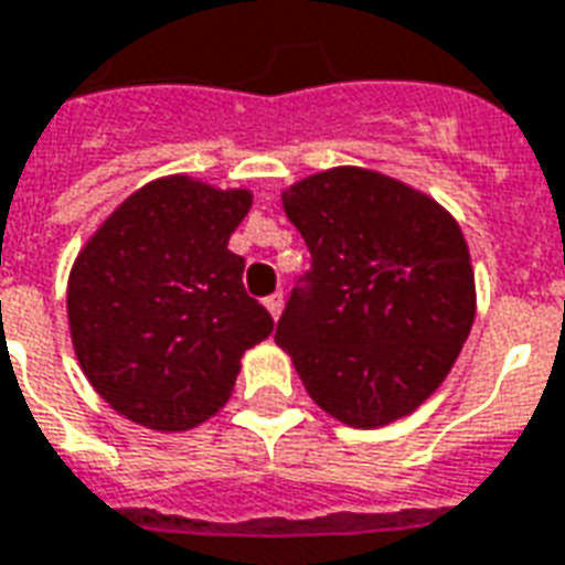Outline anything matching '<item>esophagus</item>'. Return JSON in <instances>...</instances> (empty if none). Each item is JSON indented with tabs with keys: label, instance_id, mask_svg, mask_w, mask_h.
<instances>
[{
	"label": "esophagus",
	"instance_id": "esophagus-1",
	"mask_svg": "<svg viewBox=\"0 0 565 565\" xmlns=\"http://www.w3.org/2000/svg\"><path fill=\"white\" fill-rule=\"evenodd\" d=\"M266 308H269V315L278 320V317H281V308H284V296L281 294L266 296Z\"/></svg>",
	"mask_w": 565,
	"mask_h": 565
}]
</instances>
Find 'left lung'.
Instances as JSON below:
<instances>
[{
	"label": "left lung",
	"instance_id": "obj_1",
	"mask_svg": "<svg viewBox=\"0 0 565 565\" xmlns=\"http://www.w3.org/2000/svg\"><path fill=\"white\" fill-rule=\"evenodd\" d=\"M311 269L275 329L308 395L353 428L419 407L449 374L476 315L455 218L413 188L335 167L284 191Z\"/></svg>",
	"mask_w": 565,
	"mask_h": 565
}]
</instances>
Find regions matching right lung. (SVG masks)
<instances>
[{
	"mask_svg": "<svg viewBox=\"0 0 565 565\" xmlns=\"http://www.w3.org/2000/svg\"><path fill=\"white\" fill-rule=\"evenodd\" d=\"M248 191L149 182L86 242L68 278L71 341L95 392L152 431H185L230 398L239 359L271 332L227 248Z\"/></svg>",
	"mask_w": 565,
	"mask_h": 565,
	"instance_id": "1",
	"label": "right lung"
}]
</instances>
